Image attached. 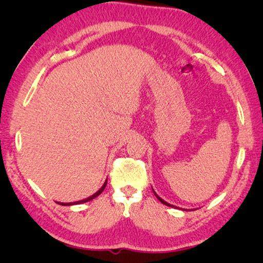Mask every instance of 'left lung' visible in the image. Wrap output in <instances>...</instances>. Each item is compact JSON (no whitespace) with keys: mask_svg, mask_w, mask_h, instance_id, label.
<instances>
[{"mask_svg":"<svg viewBox=\"0 0 263 263\" xmlns=\"http://www.w3.org/2000/svg\"><path fill=\"white\" fill-rule=\"evenodd\" d=\"M152 190H153V193H154V195H155V196H157V198L159 199V201H160V202H161V203H163V204H164V205H167V206H174V205H172V204H169V203H167L166 201H163V199H162L161 197H159V196L157 195V193H155V191H154V189H153V188H152Z\"/></svg>","mask_w":263,"mask_h":263,"instance_id":"left-lung-1","label":"left lung"}]
</instances>
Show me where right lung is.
Masks as SVG:
<instances>
[{
	"label": "right lung",
	"mask_w": 263,
	"mask_h": 263,
	"mask_svg": "<svg viewBox=\"0 0 263 263\" xmlns=\"http://www.w3.org/2000/svg\"><path fill=\"white\" fill-rule=\"evenodd\" d=\"M106 182H108V180H105V182H104V184L101 186V189L99 190V191H96V193L94 194V195H91V196H89L88 198H84V199H81V201H78V202H73V203H60V202H58V204H60V205H74V204H82V203H86V202H88V201H91V199H94L95 197H97V196L99 195H101L102 194V191L104 190V188H105V185H106Z\"/></svg>",
	"instance_id": "add662e5"
}]
</instances>
